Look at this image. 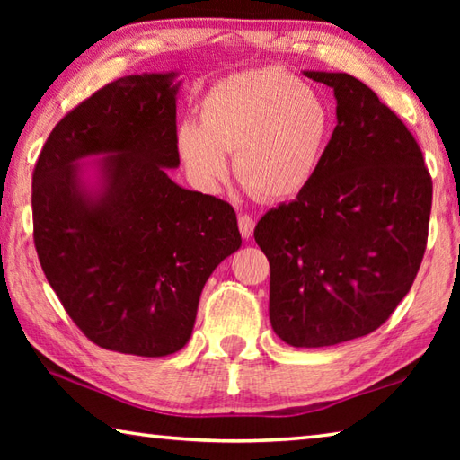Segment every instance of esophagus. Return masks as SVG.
Instances as JSON below:
<instances>
[{
	"mask_svg": "<svg viewBox=\"0 0 460 460\" xmlns=\"http://www.w3.org/2000/svg\"><path fill=\"white\" fill-rule=\"evenodd\" d=\"M252 229H255V219L251 215H239V231L243 239H251L252 237Z\"/></svg>",
	"mask_w": 460,
	"mask_h": 460,
	"instance_id": "34e87169",
	"label": "esophagus"
}]
</instances>
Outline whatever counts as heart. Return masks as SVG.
<instances>
[{
	"label": "heart",
	"mask_w": 460,
	"mask_h": 460,
	"mask_svg": "<svg viewBox=\"0 0 460 460\" xmlns=\"http://www.w3.org/2000/svg\"><path fill=\"white\" fill-rule=\"evenodd\" d=\"M334 132L328 102L295 75L275 66L231 75L201 102V124L185 120L178 148L203 188L233 172L257 199L282 201L316 178Z\"/></svg>",
	"instance_id": "b5f03b06"
}]
</instances>
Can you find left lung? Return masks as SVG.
Here are the masks:
<instances>
[{
	"label": "left lung",
	"instance_id": "1",
	"mask_svg": "<svg viewBox=\"0 0 460 460\" xmlns=\"http://www.w3.org/2000/svg\"><path fill=\"white\" fill-rule=\"evenodd\" d=\"M334 89L338 124L316 178L262 215L269 316L295 348L361 338L392 316L421 267L433 181L399 116L356 76L306 71Z\"/></svg>",
	"mask_w": 460,
	"mask_h": 460
}]
</instances>
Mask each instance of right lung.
Masks as SVG:
<instances>
[{
	"instance_id": "add662e5",
	"label": "right lung",
	"mask_w": 460,
	"mask_h": 460,
	"mask_svg": "<svg viewBox=\"0 0 460 460\" xmlns=\"http://www.w3.org/2000/svg\"><path fill=\"white\" fill-rule=\"evenodd\" d=\"M178 73L130 75L68 112L33 170V241L66 314L104 349L162 358L193 332L205 282L241 247L227 201L180 188ZM104 155L94 186L78 164Z\"/></svg>"
}]
</instances>
